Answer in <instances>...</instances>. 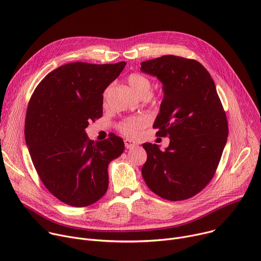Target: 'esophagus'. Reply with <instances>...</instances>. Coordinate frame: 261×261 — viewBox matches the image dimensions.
I'll use <instances>...</instances> for the list:
<instances>
[{
	"label": "esophagus",
	"mask_w": 261,
	"mask_h": 261,
	"mask_svg": "<svg viewBox=\"0 0 261 261\" xmlns=\"http://www.w3.org/2000/svg\"><path fill=\"white\" fill-rule=\"evenodd\" d=\"M124 143H125V147H126L127 149H133L134 147L137 146V144L135 143V141H133V140H131V139H128V138L124 140Z\"/></svg>",
	"instance_id": "esophagus-1"
}]
</instances>
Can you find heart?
Listing matches in <instances>:
<instances>
[{"label": "heart", "mask_w": 261, "mask_h": 261, "mask_svg": "<svg viewBox=\"0 0 261 261\" xmlns=\"http://www.w3.org/2000/svg\"><path fill=\"white\" fill-rule=\"evenodd\" d=\"M128 83L130 87L133 89V91L140 98L148 97L151 92V88H152L151 80L143 74H139V73L130 74L128 77ZM111 88H112V84L109 85L104 90V93H103L104 106L108 104V98H109ZM150 122H151L150 115L141 113V114H137V115H133L125 118L123 122L118 124V129H120V131L127 137L136 138L139 136L141 130L145 129L150 124Z\"/></svg>", "instance_id": "b5f03b06"}]
</instances>
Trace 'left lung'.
<instances>
[{"mask_svg":"<svg viewBox=\"0 0 261 261\" xmlns=\"http://www.w3.org/2000/svg\"><path fill=\"white\" fill-rule=\"evenodd\" d=\"M141 72L163 84V100L153 128L170 146L144 144L141 169L148 187L170 201L194 197L215 176L228 136V122L217 88L197 60L174 55L141 62Z\"/></svg>","mask_w":261,"mask_h":261,"instance_id":"left-lung-1","label":"left lung"}]
</instances>
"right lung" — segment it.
<instances>
[{
    "label": "right lung",
    "mask_w": 261,
    "mask_h": 261,
    "mask_svg": "<svg viewBox=\"0 0 261 261\" xmlns=\"http://www.w3.org/2000/svg\"><path fill=\"white\" fill-rule=\"evenodd\" d=\"M126 65L72 62L46 75L30 99L25 138L34 168L61 202L86 207L108 188V164L125 149L115 134L96 141L85 128L103 114V92Z\"/></svg>",
    "instance_id": "1"
}]
</instances>
